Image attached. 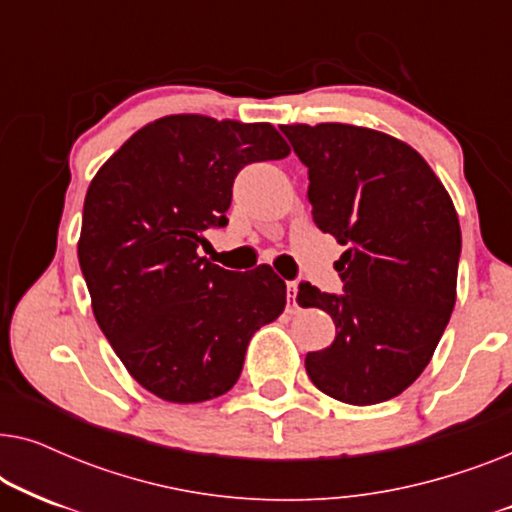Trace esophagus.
<instances>
[{
	"instance_id": "esophagus-1",
	"label": "esophagus",
	"mask_w": 512,
	"mask_h": 512,
	"mask_svg": "<svg viewBox=\"0 0 512 512\" xmlns=\"http://www.w3.org/2000/svg\"><path fill=\"white\" fill-rule=\"evenodd\" d=\"M286 296H289V307H298V282L286 284Z\"/></svg>"
}]
</instances>
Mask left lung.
Returning a JSON list of instances; mask_svg holds the SVG:
<instances>
[{
    "label": "left lung",
    "mask_w": 512,
    "mask_h": 512,
    "mask_svg": "<svg viewBox=\"0 0 512 512\" xmlns=\"http://www.w3.org/2000/svg\"><path fill=\"white\" fill-rule=\"evenodd\" d=\"M307 167L319 230L347 247L342 291L298 286L300 307L331 314V347L305 356L335 401L375 405L429 366L457 300L461 230L445 186L401 139L345 123L282 125Z\"/></svg>",
    "instance_id": "8db88e82"
}]
</instances>
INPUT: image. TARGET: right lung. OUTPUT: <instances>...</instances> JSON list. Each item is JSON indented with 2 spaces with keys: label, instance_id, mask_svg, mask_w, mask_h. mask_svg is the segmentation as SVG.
<instances>
[{
  "label": "right lung",
  "instance_id": "1",
  "mask_svg": "<svg viewBox=\"0 0 512 512\" xmlns=\"http://www.w3.org/2000/svg\"><path fill=\"white\" fill-rule=\"evenodd\" d=\"M270 123L158 118L90 181L79 263L104 338L146 391L202 403L233 389L258 328L284 312L270 265L223 270L198 254L223 228L244 165L289 156Z\"/></svg>",
  "mask_w": 512,
  "mask_h": 512
}]
</instances>
